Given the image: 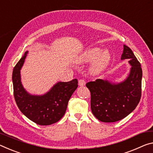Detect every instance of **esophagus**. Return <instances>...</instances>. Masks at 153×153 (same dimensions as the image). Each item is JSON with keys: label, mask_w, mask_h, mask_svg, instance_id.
<instances>
[{"label": "esophagus", "mask_w": 153, "mask_h": 153, "mask_svg": "<svg viewBox=\"0 0 153 153\" xmlns=\"http://www.w3.org/2000/svg\"><path fill=\"white\" fill-rule=\"evenodd\" d=\"M78 84L79 86H84L86 84V82L84 80V79H79V80L78 81Z\"/></svg>", "instance_id": "34e87169"}]
</instances>
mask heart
Instances as JSON below:
<instances>
[{
  "label": "heart",
  "mask_w": 153,
  "mask_h": 153,
  "mask_svg": "<svg viewBox=\"0 0 153 153\" xmlns=\"http://www.w3.org/2000/svg\"><path fill=\"white\" fill-rule=\"evenodd\" d=\"M111 54L108 50L99 47H92L84 50L76 58L79 64L93 62L90 65L89 71L91 74L99 75L103 73L110 64Z\"/></svg>",
  "instance_id": "heart-1"
}]
</instances>
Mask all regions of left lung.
<instances>
[{
  "label": "left lung",
  "mask_w": 153,
  "mask_h": 153,
  "mask_svg": "<svg viewBox=\"0 0 153 153\" xmlns=\"http://www.w3.org/2000/svg\"><path fill=\"white\" fill-rule=\"evenodd\" d=\"M123 48L120 59H129L131 66L124 80L113 82L98 79L86 84L91 94L92 112L101 122L113 123L125 118L135 110L141 98V65L128 46Z\"/></svg>",
  "instance_id": "8db88e82"
}]
</instances>
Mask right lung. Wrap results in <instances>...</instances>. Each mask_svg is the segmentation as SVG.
<instances>
[{
    "label": "right lung",
    "mask_w": 153,
    "mask_h": 153,
    "mask_svg": "<svg viewBox=\"0 0 153 153\" xmlns=\"http://www.w3.org/2000/svg\"><path fill=\"white\" fill-rule=\"evenodd\" d=\"M28 53L26 51L13 70V94L18 108L24 116L39 125H50L59 121L66 111L68 102L77 88V79L58 82L43 94H33L24 88L20 71Z\"/></svg>",
    "instance_id": "1"
}]
</instances>
